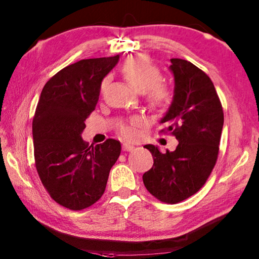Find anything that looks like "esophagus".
I'll return each instance as SVG.
<instances>
[{
    "label": "esophagus",
    "instance_id": "obj_1",
    "mask_svg": "<svg viewBox=\"0 0 259 259\" xmlns=\"http://www.w3.org/2000/svg\"><path fill=\"white\" fill-rule=\"evenodd\" d=\"M134 149H135L134 145L126 144V143H124V144L122 145V150H123V151H133Z\"/></svg>",
    "mask_w": 259,
    "mask_h": 259
}]
</instances>
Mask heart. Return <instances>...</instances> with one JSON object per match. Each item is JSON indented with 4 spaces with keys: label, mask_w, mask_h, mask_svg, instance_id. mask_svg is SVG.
Returning a JSON list of instances; mask_svg holds the SVG:
<instances>
[{
    "label": "heart",
    "mask_w": 259,
    "mask_h": 259,
    "mask_svg": "<svg viewBox=\"0 0 259 259\" xmlns=\"http://www.w3.org/2000/svg\"><path fill=\"white\" fill-rule=\"evenodd\" d=\"M121 72L134 90L138 93H144L146 102L152 109H161L171 101V93L165 84L160 83L163 75L160 69L149 57L138 55L128 58L121 66ZM108 83V76L103 78L100 83V91L103 92ZM143 125V119L134 117L129 123L121 125L119 133L126 140L137 137L138 129Z\"/></svg>",
    "instance_id": "b5f03b06"
}]
</instances>
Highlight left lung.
<instances>
[{
	"label": "left lung",
	"mask_w": 259,
	"mask_h": 259,
	"mask_svg": "<svg viewBox=\"0 0 259 259\" xmlns=\"http://www.w3.org/2000/svg\"><path fill=\"white\" fill-rule=\"evenodd\" d=\"M175 94L160 123L179 144L161 153L152 144L153 166L143 175L146 190L158 200L178 203L195 194L215 166L223 128V110L218 93L206 73L190 61L171 59Z\"/></svg>",
	"instance_id": "obj_1"
}]
</instances>
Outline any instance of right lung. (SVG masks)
<instances>
[{
	"mask_svg": "<svg viewBox=\"0 0 259 259\" xmlns=\"http://www.w3.org/2000/svg\"><path fill=\"white\" fill-rule=\"evenodd\" d=\"M114 57L82 59L45 83L32 121L34 163L46 191L60 206L81 210L106 190L121 143L109 138L88 146L81 134L95 109L102 79L118 63Z\"/></svg>",
	"mask_w": 259,
	"mask_h": 259,
	"instance_id": "obj_1",
	"label": "right lung"
}]
</instances>
